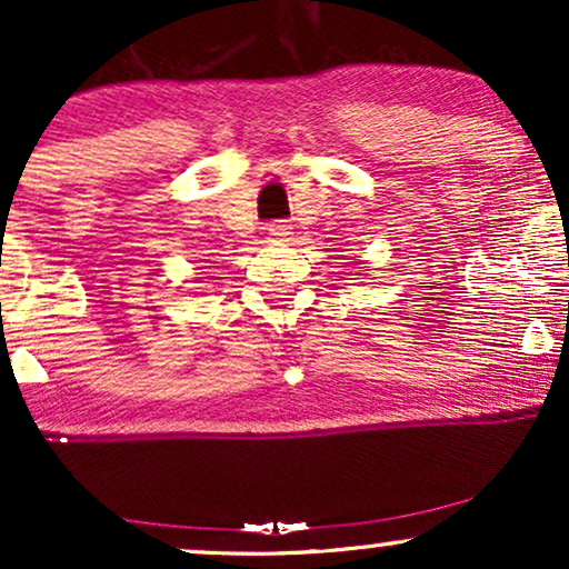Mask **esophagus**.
Returning a JSON list of instances; mask_svg holds the SVG:
<instances>
[{"mask_svg": "<svg viewBox=\"0 0 569 569\" xmlns=\"http://www.w3.org/2000/svg\"><path fill=\"white\" fill-rule=\"evenodd\" d=\"M267 232L274 240H287V236H292V228H290V224H284V222H271Z\"/></svg>", "mask_w": 569, "mask_h": 569, "instance_id": "obj_1", "label": "esophagus"}]
</instances>
